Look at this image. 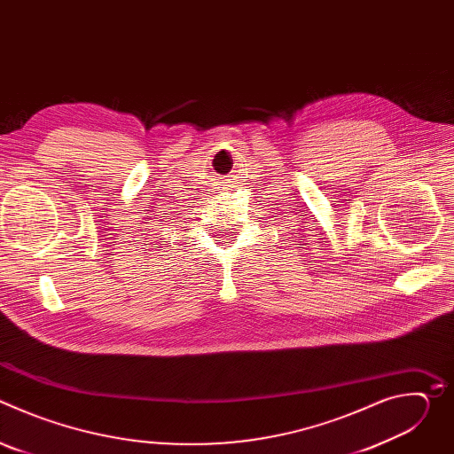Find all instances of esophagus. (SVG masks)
I'll use <instances>...</instances> for the list:
<instances>
[{"mask_svg": "<svg viewBox=\"0 0 454 454\" xmlns=\"http://www.w3.org/2000/svg\"><path fill=\"white\" fill-rule=\"evenodd\" d=\"M226 186H228V184H226Z\"/></svg>", "mask_w": 454, "mask_h": 454, "instance_id": "34e87169", "label": "esophagus"}]
</instances>
